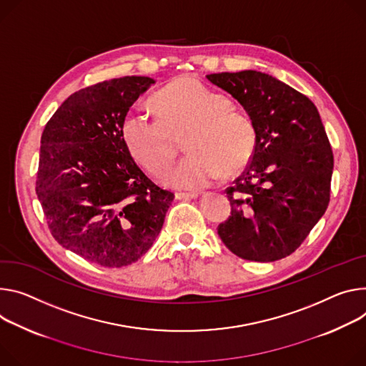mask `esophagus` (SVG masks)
I'll return each instance as SVG.
<instances>
[{
  "instance_id": "1",
  "label": "esophagus",
  "mask_w": 366,
  "mask_h": 366,
  "mask_svg": "<svg viewBox=\"0 0 366 366\" xmlns=\"http://www.w3.org/2000/svg\"><path fill=\"white\" fill-rule=\"evenodd\" d=\"M175 197L178 200H192V198L198 197V192H177Z\"/></svg>"
}]
</instances>
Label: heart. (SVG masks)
Instances as JSON below:
<instances>
[{
    "mask_svg": "<svg viewBox=\"0 0 366 366\" xmlns=\"http://www.w3.org/2000/svg\"><path fill=\"white\" fill-rule=\"evenodd\" d=\"M152 104L159 119L131 111L122 118L121 137L132 159L150 174L160 175L177 154L171 134L188 131L184 146L189 154L164 177L166 184L182 189L204 188L223 171L237 172L249 162L257 139L254 122L203 81L178 77L159 90Z\"/></svg>",
    "mask_w": 366,
    "mask_h": 366,
    "instance_id": "1",
    "label": "heart"
}]
</instances>
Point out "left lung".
<instances>
[{
    "mask_svg": "<svg viewBox=\"0 0 366 366\" xmlns=\"http://www.w3.org/2000/svg\"><path fill=\"white\" fill-rule=\"evenodd\" d=\"M206 77L237 99L257 132L249 164L226 189L232 212L217 234L244 259H282L304 242L330 202L335 160L318 109L261 71Z\"/></svg>",
    "mask_w": 366,
    "mask_h": 366,
    "instance_id": "8db88e82",
    "label": "left lung"
}]
</instances>
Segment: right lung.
<instances>
[{
    "mask_svg": "<svg viewBox=\"0 0 366 366\" xmlns=\"http://www.w3.org/2000/svg\"><path fill=\"white\" fill-rule=\"evenodd\" d=\"M156 80L127 76L65 99L41 139L36 194L55 241L104 267H124L153 245L175 195L127 152L121 122Z\"/></svg>",
    "mask_w": 366,
    "mask_h": 366,
    "instance_id": "right-lung-1",
    "label": "right lung"
}]
</instances>
